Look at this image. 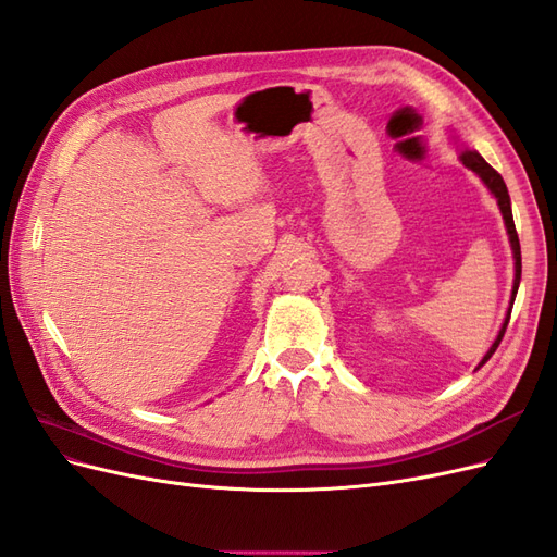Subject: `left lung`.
<instances>
[{
  "label": "left lung",
  "mask_w": 557,
  "mask_h": 557,
  "mask_svg": "<svg viewBox=\"0 0 557 557\" xmlns=\"http://www.w3.org/2000/svg\"><path fill=\"white\" fill-rule=\"evenodd\" d=\"M460 162L467 166V170H471L474 172L483 183H485V188L491 190L493 195H495V199H497V207H499V211H502V218H504V225H507V232H509V242H511V250H513V260H516V278H513V290H511V307H509V311H507V318H504V323H502V327H499V334H497V339L493 342V346H491V350L485 352L483 356V360L479 362V367H483L487 360L493 358V352L497 350V346H499V342H502V336H504V332H507V325H509V318H511V309H513V299H516V293H518V283H520V242H518V232H516V225H513V213H511V199H509V190H507V183H504V178L493 170L491 164H487L476 150H469V148H462L460 150Z\"/></svg>",
  "instance_id": "1"
}]
</instances>
